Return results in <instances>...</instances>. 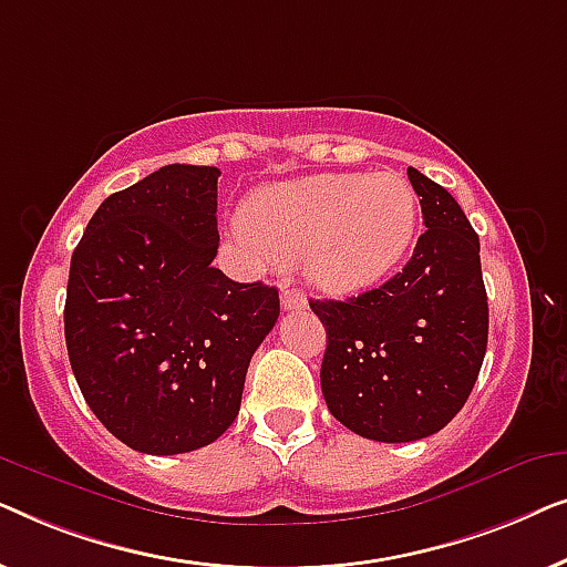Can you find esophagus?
<instances>
[{"mask_svg":"<svg viewBox=\"0 0 567 567\" xmlns=\"http://www.w3.org/2000/svg\"><path fill=\"white\" fill-rule=\"evenodd\" d=\"M281 307L286 309V312H291V309H305L307 297L299 289H289V286H286L281 293Z\"/></svg>","mask_w":567,"mask_h":567,"instance_id":"esophagus-1","label":"esophagus"}]
</instances>
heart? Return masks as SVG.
I'll list each match as a JSON object with an SVG mask.
<instances>
[{"label":"heart","instance_id":"1","mask_svg":"<svg viewBox=\"0 0 567 567\" xmlns=\"http://www.w3.org/2000/svg\"><path fill=\"white\" fill-rule=\"evenodd\" d=\"M417 193L400 173H322L247 198L245 235L281 260L301 258L328 293H355L392 276L413 247Z\"/></svg>","mask_w":567,"mask_h":567}]
</instances>
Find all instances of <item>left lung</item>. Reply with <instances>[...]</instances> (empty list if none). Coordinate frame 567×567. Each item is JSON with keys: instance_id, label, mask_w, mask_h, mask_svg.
Here are the masks:
<instances>
[{"instance_id": "1", "label": "left lung", "mask_w": 567, "mask_h": 567, "mask_svg": "<svg viewBox=\"0 0 567 567\" xmlns=\"http://www.w3.org/2000/svg\"><path fill=\"white\" fill-rule=\"evenodd\" d=\"M423 224L413 258L379 289L315 299L328 332L320 369L332 417L402 444L444 429L467 402L487 348L480 239L452 193L408 167Z\"/></svg>"}]
</instances>
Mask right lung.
I'll list each match as a JSON object with an SVG mask.
<instances>
[{
	"instance_id": "1",
	"label": "right lung",
	"mask_w": 567,
	"mask_h": 567,
	"mask_svg": "<svg viewBox=\"0 0 567 567\" xmlns=\"http://www.w3.org/2000/svg\"><path fill=\"white\" fill-rule=\"evenodd\" d=\"M216 167L167 165L107 196L72 255L64 336L97 421L144 454H183L235 423L278 289L237 284L219 250Z\"/></svg>"
}]
</instances>
